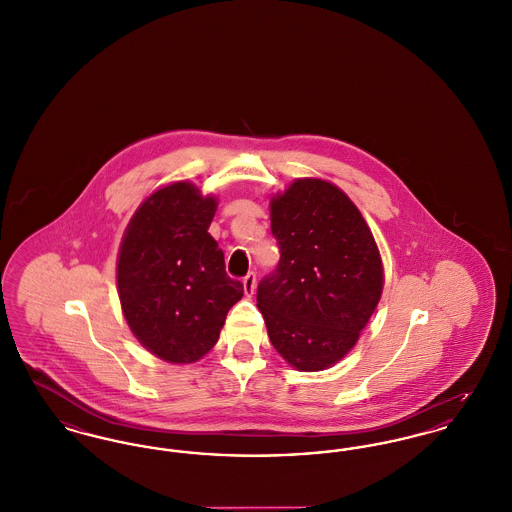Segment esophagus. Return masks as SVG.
<instances>
[{"label":"esophagus","instance_id":"obj_1","mask_svg":"<svg viewBox=\"0 0 512 512\" xmlns=\"http://www.w3.org/2000/svg\"><path fill=\"white\" fill-rule=\"evenodd\" d=\"M255 288H257V276H255V272H249L244 278L245 295L251 297L255 293Z\"/></svg>","mask_w":512,"mask_h":512}]
</instances>
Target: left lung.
<instances>
[{
    "mask_svg": "<svg viewBox=\"0 0 512 512\" xmlns=\"http://www.w3.org/2000/svg\"><path fill=\"white\" fill-rule=\"evenodd\" d=\"M270 228L280 261L257 288L270 343L297 370L336 365L382 295L374 236L355 203L320 178H299L274 195Z\"/></svg>",
    "mask_w": 512,
    "mask_h": 512,
    "instance_id": "1",
    "label": "left lung"
}]
</instances>
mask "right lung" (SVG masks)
Returning <instances> with one entry per match:
<instances>
[{
    "instance_id": "obj_1",
    "label": "right lung",
    "mask_w": 512,
    "mask_h": 512,
    "mask_svg": "<svg viewBox=\"0 0 512 512\" xmlns=\"http://www.w3.org/2000/svg\"><path fill=\"white\" fill-rule=\"evenodd\" d=\"M215 211L213 195L174 182L147 197L122 238V313L147 351L169 363H195L211 351L230 307L244 295L207 232Z\"/></svg>"
}]
</instances>
